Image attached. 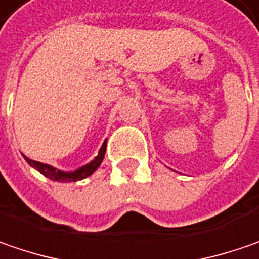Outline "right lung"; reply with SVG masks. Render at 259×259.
Listing matches in <instances>:
<instances>
[{"mask_svg":"<svg viewBox=\"0 0 259 259\" xmlns=\"http://www.w3.org/2000/svg\"><path fill=\"white\" fill-rule=\"evenodd\" d=\"M105 151H106V141L103 143L102 149H100L99 154H97V157L93 160V162H90L89 164H85V166H83V167H80L78 170H75V172H70V174H68V172H61V170H57V169H54L52 166L45 164V163L34 162V160L29 159V157H26V156H24V159H26V162L29 163L30 166H33L34 169H37L40 174L45 175L46 178H49V179H52V181H58V182H75V181L84 179V178H87L89 175H92L95 170H96L97 167L100 166L102 160H103V157H105Z\"/></svg>","mask_w":259,"mask_h":259,"instance_id":"obj_1","label":"right lung"}]
</instances>
